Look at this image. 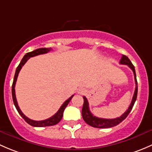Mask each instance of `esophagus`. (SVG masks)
<instances>
[{
    "label": "esophagus",
    "instance_id": "esophagus-1",
    "mask_svg": "<svg viewBox=\"0 0 152 152\" xmlns=\"http://www.w3.org/2000/svg\"><path fill=\"white\" fill-rule=\"evenodd\" d=\"M77 92L79 94H82L85 93V90H84V89H83V88H80V89H78Z\"/></svg>",
    "mask_w": 152,
    "mask_h": 152
}]
</instances>
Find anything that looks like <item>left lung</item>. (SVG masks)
I'll list each match as a JSON object with an SVG mask.
<instances>
[{"instance_id":"8db88e82","label":"left lung","mask_w":152,"mask_h":152,"mask_svg":"<svg viewBox=\"0 0 152 152\" xmlns=\"http://www.w3.org/2000/svg\"><path fill=\"white\" fill-rule=\"evenodd\" d=\"M120 64H124V65H127L132 70L134 74V82H135V90H134L133 97H132V102H131L130 105L128 107L127 110L122 114L120 117L115 118H98V117L94 116L93 114L91 113V111L89 110V106H88V102L86 99V96H83L84 102L82 108V116L83 120L85 121V122L88 124L90 126H93V127L96 128H110L113 127V126H115L116 125H118V124H120L121 121H123L125 118L127 117V115H129V113H130V111L132 110V107H133L134 102H135L136 99H137V79H136V74H135V69H134V66L132 64V62L130 61L128 57H126V56L123 55L122 57H121V60L119 62Z\"/></svg>"}]
</instances>
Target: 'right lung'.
I'll use <instances>...</instances> for the list:
<instances>
[{
	"label": "right lung",
	"mask_w": 152,
	"mask_h": 152,
	"mask_svg": "<svg viewBox=\"0 0 152 152\" xmlns=\"http://www.w3.org/2000/svg\"><path fill=\"white\" fill-rule=\"evenodd\" d=\"M51 50L50 48H39V49H37L35 50L32 51V52H30L26 53V55L24 56V57L23 58L22 61H20V64L18 67H17L16 72H15V77H14V80H13V83H12V99H13V102L14 104H15V107H16L17 110L18 111L19 114L21 115L22 117L23 118V119L26 121L28 124L31 125L33 126H37V127H43V126H53V125L57 124L59 121L61 120L62 117H63V113L64 111L65 108L66 107V106L68 105L69 102H70V100L72 99V98L73 97L74 95L71 96V97L69 98L68 99L66 100V101L64 102V104L61 106V107L59 108V110H58V112L56 113L55 115H53V116H51L50 118H48V119L43 120V121H34L32 119H30V118H28L27 116L24 115L22 112L21 110L19 107L18 102H17V99H16V95H15V84H16L17 82V79H18V74L20 72V69H22V67L23 66V65L26 63L28 60L31 57H34V56H39V55H42V54H45V53H48V52Z\"/></svg>",
	"instance_id": "obj_1"
}]
</instances>
